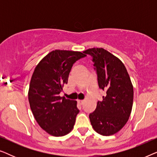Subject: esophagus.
<instances>
[{
    "label": "esophagus",
    "instance_id": "1",
    "mask_svg": "<svg viewBox=\"0 0 157 157\" xmlns=\"http://www.w3.org/2000/svg\"><path fill=\"white\" fill-rule=\"evenodd\" d=\"M77 101H78V103L80 105H82L83 104V103H84V100H78Z\"/></svg>",
    "mask_w": 157,
    "mask_h": 157
}]
</instances>
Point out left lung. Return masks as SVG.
Returning a JSON list of instances; mask_svg holds the SVG:
<instances>
[{
	"label": "left lung",
	"mask_w": 157,
	"mask_h": 157,
	"mask_svg": "<svg viewBox=\"0 0 157 157\" xmlns=\"http://www.w3.org/2000/svg\"><path fill=\"white\" fill-rule=\"evenodd\" d=\"M92 57L98 86L106 91L102 101L89 114L94 129L103 136L121 130L132 112L134 89L127 70L121 60L102 48L83 51Z\"/></svg>",
	"instance_id": "8db88e82"
}]
</instances>
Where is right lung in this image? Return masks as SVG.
I'll return each mask as SVG.
<instances>
[{"mask_svg":"<svg viewBox=\"0 0 157 157\" xmlns=\"http://www.w3.org/2000/svg\"><path fill=\"white\" fill-rule=\"evenodd\" d=\"M86 56L79 51L55 50L40 61L30 82L29 101L34 118L43 129L54 136L68 134L79 113L76 101L61 97L74 63Z\"/></svg>","mask_w":157,"mask_h":157,"instance_id":"1","label":"right lung"}]
</instances>
